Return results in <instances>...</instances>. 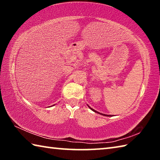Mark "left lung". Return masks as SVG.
I'll list each match as a JSON object with an SVG mask.
<instances>
[{"label":"left lung","mask_w":160,"mask_h":160,"mask_svg":"<svg viewBox=\"0 0 160 160\" xmlns=\"http://www.w3.org/2000/svg\"><path fill=\"white\" fill-rule=\"evenodd\" d=\"M90 109L93 111V112H96V113H99V114H102V115H103V116H112V115H107V114H104V113H99L98 112H97V111H95V110H94L93 109H92V108H90Z\"/></svg>","instance_id":"obj_1"}]
</instances>
